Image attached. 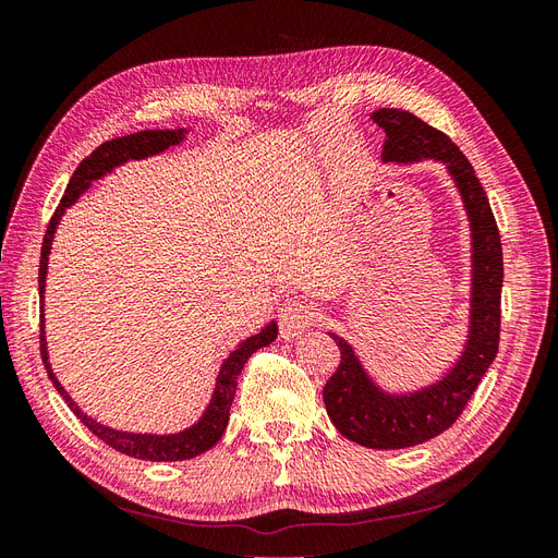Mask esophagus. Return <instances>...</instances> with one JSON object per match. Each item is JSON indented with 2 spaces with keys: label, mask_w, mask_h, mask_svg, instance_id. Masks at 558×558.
<instances>
[{
  "label": "esophagus",
  "mask_w": 558,
  "mask_h": 558,
  "mask_svg": "<svg viewBox=\"0 0 558 558\" xmlns=\"http://www.w3.org/2000/svg\"><path fill=\"white\" fill-rule=\"evenodd\" d=\"M277 320H279L281 337L291 340V337L302 335L307 328H312L316 324V307L312 305V302L300 300V298L286 300L281 310H279Z\"/></svg>",
  "instance_id": "1"
}]
</instances>
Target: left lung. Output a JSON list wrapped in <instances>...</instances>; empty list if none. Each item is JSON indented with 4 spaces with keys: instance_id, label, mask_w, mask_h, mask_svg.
I'll list each match as a JSON object with an SVG mask.
<instances>
[{
    "instance_id": "obj_1",
    "label": "left lung",
    "mask_w": 558,
    "mask_h": 558,
    "mask_svg": "<svg viewBox=\"0 0 558 558\" xmlns=\"http://www.w3.org/2000/svg\"><path fill=\"white\" fill-rule=\"evenodd\" d=\"M375 123L386 132L384 160L435 158L449 165L472 223V320L470 340L451 373L412 396H388L367 379L353 349L332 335L342 361L324 386L328 416L347 440L369 449H404L430 440L456 424L477 391L500 342L502 246L496 218L470 160L445 132L404 109H379Z\"/></svg>"
}]
</instances>
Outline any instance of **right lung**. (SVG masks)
I'll return each instance as SVG.
<instances>
[{"label": "right lung", "instance_id": "obj_1", "mask_svg": "<svg viewBox=\"0 0 558 558\" xmlns=\"http://www.w3.org/2000/svg\"><path fill=\"white\" fill-rule=\"evenodd\" d=\"M181 134H183V130H144V132H134V134H128V137H118V140L99 144L93 150V154L76 167V172L70 179V183H66V191H64V195L60 199V205H58L53 218H50L46 234H44L41 260H39V295H41V302H44V289H46V267H48L50 242H53L56 226L60 223L64 209L72 207L83 191H88V185H90L93 179L107 174L109 170H113L116 165H121L125 160H137V158L160 154V150L170 148L172 144H179L181 142ZM275 337H277V324L272 320V324H269L265 330L248 337V340H244L238 349H234L230 356L226 359L221 373H218L216 391H214V398L209 402L205 416H202L193 428L183 430V433H177V435L123 433V430H113V428H107L102 424H97V421H93L90 416L83 414L78 410V404L70 396H66V391L60 386V381L56 379L53 369H50L48 353H46V337H44V310H41L39 349H41V359H44V365H46L48 379L53 381V386L58 388V393L64 398L66 404H70V410L76 414V418H81V424L86 426L93 435H97L99 440L107 442L116 451H121L125 456H132V459H142V461H185V459H195V456L205 453L207 449H211L218 440H221L223 430L228 426L232 398H234V391H238V379L242 375L244 363L258 349H263V347H267L269 342H272Z\"/></svg>", "mask_w": 558, "mask_h": 558}]
</instances>
